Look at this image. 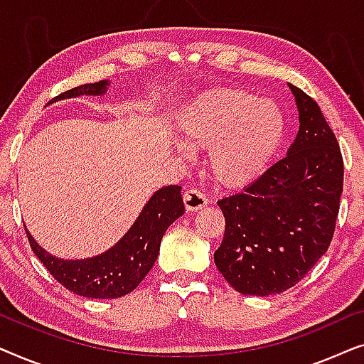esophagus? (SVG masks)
<instances>
[{
  "label": "esophagus",
  "mask_w": 364,
  "mask_h": 364,
  "mask_svg": "<svg viewBox=\"0 0 364 364\" xmlns=\"http://www.w3.org/2000/svg\"><path fill=\"white\" fill-rule=\"evenodd\" d=\"M183 203H186L187 212H196L207 205L208 198L205 193L198 191V188H188V191L183 193Z\"/></svg>",
  "instance_id": "esophagus-1"
}]
</instances>
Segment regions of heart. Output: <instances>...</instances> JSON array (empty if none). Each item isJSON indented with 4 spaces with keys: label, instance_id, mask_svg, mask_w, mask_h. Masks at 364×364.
I'll use <instances>...</instances> for the list:
<instances>
[{
    "label": "heart",
    "instance_id": "obj_1",
    "mask_svg": "<svg viewBox=\"0 0 364 364\" xmlns=\"http://www.w3.org/2000/svg\"><path fill=\"white\" fill-rule=\"evenodd\" d=\"M178 131L192 151H208L218 183L243 187L255 181L280 151L285 114L272 101L243 89H212L182 111Z\"/></svg>",
    "mask_w": 364,
    "mask_h": 364
}]
</instances>
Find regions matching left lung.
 <instances>
[{
    "instance_id": "8db88e82",
    "label": "left lung",
    "mask_w": 364,
    "mask_h": 364,
    "mask_svg": "<svg viewBox=\"0 0 364 364\" xmlns=\"http://www.w3.org/2000/svg\"><path fill=\"white\" fill-rule=\"evenodd\" d=\"M300 131L287 157L235 196L218 200L225 233L213 260L243 295L295 287L325 255L343 192V157L316 101L291 86Z\"/></svg>"
}]
</instances>
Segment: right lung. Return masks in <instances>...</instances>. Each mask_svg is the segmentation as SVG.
<instances>
[{"label": "right lung", "instance_id": "1", "mask_svg": "<svg viewBox=\"0 0 364 364\" xmlns=\"http://www.w3.org/2000/svg\"><path fill=\"white\" fill-rule=\"evenodd\" d=\"M107 81L82 84L59 94L53 101L104 94ZM181 186L157 191L126 235L102 255L87 260H61L49 255L26 230L29 245L48 272L69 291L87 298H119L136 290L157 260L167 227L183 213Z\"/></svg>", "mask_w": 364, "mask_h": 364}]
</instances>
